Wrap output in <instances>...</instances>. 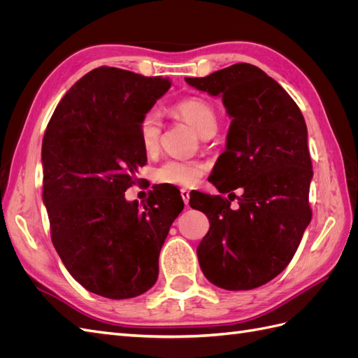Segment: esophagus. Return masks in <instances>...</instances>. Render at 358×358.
I'll list each match as a JSON object with an SVG mask.
<instances>
[{
	"label": "esophagus",
	"instance_id": "obj_1",
	"mask_svg": "<svg viewBox=\"0 0 358 358\" xmlns=\"http://www.w3.org/2000/svg\"><path fill=\"white\" fill-rule=\"evenodd\" d=\"M180 196H182L183 203H185V204L188 206V203H189V191H188L187 188H182V189H180Z\"/></svg>",
	"mask_w": 358,
	"mask_h": 358
}]
</instances>
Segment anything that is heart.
<instances>
[{
	"mask_svg": "<svg viewBox=\"0 0 358 358\" xmlns=\"http://www.w3.org/2000/svg\"><path fill=\"white\" fill-rule=\"evenodd\" d=\"M173 112L185 121L204 137L213 134L216 129V115L209 103L200 99H187L173 106ZM161 136V119L157 110L146 112L138 124V142L146 154H152L158 149ZM206 171V166L199 161L171 158L162 162L155 170V179L169 185L191 187Z\"/></svg>",
	"mask_w": 358,
	"mask_h": 358,
	"instance_id": "obj_1",
	"label": "heart"
}]
</instances>
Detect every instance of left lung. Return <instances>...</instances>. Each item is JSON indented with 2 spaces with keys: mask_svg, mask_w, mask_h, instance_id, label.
Here are the masks:
<instances>
[{
  "mask_svg": "<svg viewBox=\"0 0 358 358\" xmlns=\"http://www.w3.org/2000/svg\"><path fill=\"white\" fill-rule=\"evenodd\" d=\"M185 80L221 96L231 117L212 183L222 194L244 191L236 211L229 196L197 192L189 200L210 222L197 248L200 267L224 289L262 287L288 266L312 218L313 171L305 117L282 86L251 64Z\"/></svg>",
  "mask_w": 358,
  "mask_h": 358,
  "instance_id": "obj_1",
  "label": "left lung"
}]
</instances>
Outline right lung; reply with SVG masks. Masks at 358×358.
Segmentation results:
<instances>
[{
  "label": "right lung",
  "instance_id": "obj_1",
  "mask_svg": "<svg viewBox=\"0 0 358 358\" xmlns=\"http://www.w3.org/2000/svg\"><path fill=\"white\" fill-rule=\"evenodd\" d=\"M171 86L115 67L85 74L64 95L41 145L43 203L52 243L70 275L107 299H131L157 282L158 257L183 209L158 187L143 209L125 191L146 164L138 124Z\"/></svg>",
  "mask_w": 358,
  "mask_h": 358
}]
</instances>
